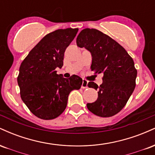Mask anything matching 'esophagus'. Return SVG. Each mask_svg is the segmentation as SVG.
<instances>
[{"label":"esophagus","mask_w":155,"mask_h":155,"mask_svg":"<svg viewBox=\"0 0 155 155\" xmlns=\"http://www.w3.org/2000/svg\"><path fill=\"white\" fill-rule=\"evenodd\" d=\"M87 81H86V80H83L82 81V84H81V88L82 89H86L87 88Z\"/></svg>","instance_id":"34e87169"}]
</instances>
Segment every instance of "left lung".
Returning <instances> with one entry per match:
<instances>
[{"label": "left lung", "instance_id": "8db88e82", "mask_svg": "<svg viewBox=\"0 0 155 155\" xmlns=\"http://www.w3.org/2000/svg\"><path fill=\"white\" fill-rule=\"evenodd\" d=\"M79 47L91 53V70L103 73V83L97 86L90 81L87 86L98 90L97 101L87 106L101 117L117 114L127 104L136 87L137 70L133 58L116 41L96 29L86 28L76 38Z\"/></svg>", "mask_w": 155, "mask_h": 155}]
</instances>
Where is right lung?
Segmentation results:
<instances>
[{
    "label": "right lung",
    "instance_id": "add662e5",
    "mask_svg": "<svg viewBox=\"0 0 155 155\" xmlns=\"http://www.w3.org/2000/svg\"><path fill=\"white\" fill-rule=\"evenodd\" d=\"M79 29H59L46 35L30 51L19 67L17 82L21 98L35 116L53 120L65 111L70 92L79 90L82 79L57 74L63 65L64 52Z\"/></svg>",
    "mask_w": 155,
    "mask_h": 155
}]
</instances>
